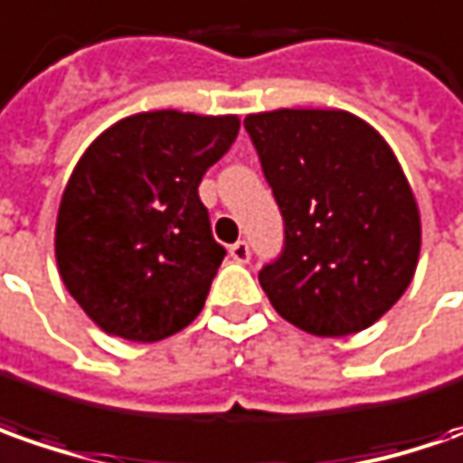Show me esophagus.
<instances>
[{"instance_id": "obj_1", "label": "esophagus", "mask_w": 463, "mask_h": 463, "mask_svg": "<svg viewBox=\"0 0 463 463\" xmlns=\"http://www.w3.org/2000/svg\"><path fill=\"white\" fill-rule=\"evenodd\" d=\"M231 259L235 263H248L250 261V248H248L246 241H238L231 246Z\"/></svg>"}]
</instances>
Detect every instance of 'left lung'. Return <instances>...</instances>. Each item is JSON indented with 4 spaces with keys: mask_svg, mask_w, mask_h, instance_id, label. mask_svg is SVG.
Returning a JSON list of instances; mask_svg holds the SVG:
<instances>
[{
    "mask_svg": "<svg viewBox=\"0 0 463 463\" xmlns=\"http://www.w3.org/2000/svg\"><path fill=\"white\" fill-rule=\"evenodd\" d=\"M243 125L284 217V250L259 274L269 302L323 338L374 326L420 256V210L387 140L345 109H271Z\"/></svg>",
    "mask_w": 463,
    "mask_h": 463,
    "instance_id": "1",
    "label": "left lung"
}]
</instances>
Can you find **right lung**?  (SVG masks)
<instances>
[{
	"instance_id": "right-lung-1",
	"label": "right lung",
	"mask_w": 463,
	"mask_h": 463,
	"mask_svg": "<svg viewBox=\"0 0 463 463\" xmlns=\"http://www.w3.org/2000/svg\"><path fill=\"white\" fill-rule=\"evenodd\" d=\"M238 130V115L137 112L73 166L56 217L58 274L104 333L156 343L202 312L225 248L197 186Z\"/></svg>"
}]
</instances>
